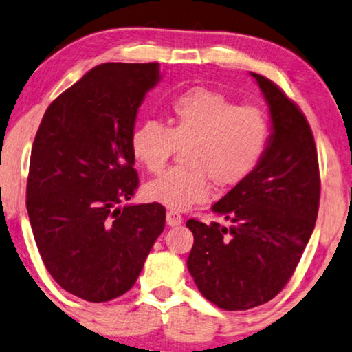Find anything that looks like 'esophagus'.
Wrapping results in <instances>:
<instances>
[{
  "label": "esophagus",
  "mask_w": 352,
  "mask_h": 352,
  "mask_svg": "<svg viewBox=\"0 0 352 352\" xmlns=\"http://www.w3.org/2000/svg\"><path fill=\"white\" fill-rule=\"evenodd\" d=\"M181 222H182V216L179 212H176V211H168L166 212V223L170 227H176V226H181Z\"/></svg>",
  "instance_id": "obj_1"
}]
</instances>
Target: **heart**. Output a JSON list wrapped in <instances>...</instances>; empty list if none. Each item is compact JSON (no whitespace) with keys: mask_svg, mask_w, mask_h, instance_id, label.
I'll use <instances>...</instances> for the list:
<instances>
[{"mask_svg":"<svg viewBox=\"0 0 352 352\" xmlns=\"http://www.w3.org/2000/svg\"><path fill=\"white\" fill-rule=\"evenodd\" d=\"M270 122L256 104H235L226 95L197 87L168 106L166 126L142 120L131 133L135 159L152 175L165 170L176 147H184L182 166L151 181L144 193L171 210L208 200L212 184L228 188L243 182L261 164Z\"/></svg>","mask_w":352,"mask_h":352,"instance_id":"1","label":"heart"}]
</instances>
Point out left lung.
I'll return each mask as SVG.
<instances>
[{
  "mask_svg": "<svg viewBox=\"0 0 352 352\" xmlns=\"http://www.w3.org/2000/svg\"><path fill=\"white\" fill-rule=\"evenodd\" d=\"M267 100L272 135L261 164L212 205L226 219H188L187 258L203 297L227 311L270 302L292 276L319 210L318 151L307 117L272 80L251 73Z\"/></svg>",
  "mask_w": 352,
  "mask_h": 352,
  "instance_id": "left-lung-1",
  "label": "left lung"
}]
</instances>
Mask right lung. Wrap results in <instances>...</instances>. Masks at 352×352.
I'll return each mask as SVG.
<instances>
[{
	"label": "right lung",
	"instance_id": "right-lung-1",
	"mask_svg": "<svg viewBox=\"0 0 352 352\" xmlns=\"http://www.w3.org/2000/svg\"><path fill=\"white\" fill-rule=\"evenodd\" d=\"M159 63H104L55 98L33 142L27 211L41 258L69 294L101 303L133 287L165 228L160 203L126 205L140 186L136 114Z\"/></svg>",
	"mask_w": 352,
	"mask_h": 352
}]
</instances>
